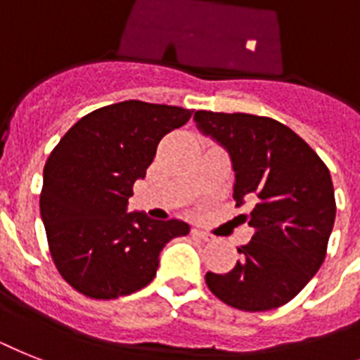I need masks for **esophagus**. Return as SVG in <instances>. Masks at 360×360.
I'll use <instances>...</instances> for the list:
<instances>
[{
	"mask_svg": "<svg viewBox=\"0 0 360 360\" xmlns=\"http://www.w3.org/2000/svg\"><path fill=\"white\" fill-rule=\"evenodd\" d=\"M192 235H194L195 238H200V240H205V242L212 240V235H210V233H205V231H201V229H194L192 231Z\"/></svg>",
	"mask_w": 360,
	"mask_h": 360,
	"instance_id": "esophagus-1",
	"label": "esophagus"
}]
</instances>
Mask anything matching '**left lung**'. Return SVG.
<instances>
[{
    "label": "left lung",
    "instance_id": "8db88e82",
    "mask_svg": "<svg viewBox=\"0 0 360 360\" xmlns=\"http://www.w3.org/2000/svg\"><path fill=\"white\" fill-rule=\"evenodd\" d=\"M195 127L229 153L236 205L253 236L238 248L227 274L207 271L210 292L240 311H270L288 303L320 270L333 226L331 174L305 140L277 120L255 114L198 110Z\"/></svg>",
    "mask_w": 360,
    "mask_h": 360
}]
</instances>
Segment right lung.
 Returning <instances> with one entry per match:
<instances>
[{"label": "right lung", "instance_id": "1", "mask_svg": "<svg viewBox=\"0 0 360 360\" xmlns=\"http://www.w3.org/2000/svg\"><path fill=\"white\" fill-rule=\"evenodd\" d=\"M194 110L129 99L86 114L64 134L44 166L42 216L64 281L96 300L127 296L153 281L160 251L188 235L183 220L129 212L160 139Z\"/></svg>", "mask_w": 360, "mask_h": 360}]
</instances>
